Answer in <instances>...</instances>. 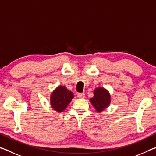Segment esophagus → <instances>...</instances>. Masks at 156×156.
Instances as JSON below:
<instances>
[{
	"instance_id": "obj_1",
	"label": "esophagus",
	"mask_w": 156,
	"mask_h": 156,
	"mask_svg": "<svg viewBox=\"0 0 156 156\" xmlns=\"http://www.w3.org/2000/svg\"><path fill=\"white\" fill-rule=\"evenodd\" d=\"M77 96L78 98H83L85 96V93L84 92H81V93H78L77 94Z\"/></svg>"
}]
</instances>
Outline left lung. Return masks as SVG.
<instances>
[{
	"label": "left lung",
	"mask_w": 156,
	"mask_h": 156,
	"mask_svg": "<svg viewBox=\"0 0 156 156\" xmlns=\"http://www.w3.org/2000/svg\"><path fill=\"white\" fill-rule=\"evenodd\" d=\"M90 102L98 112H101L110 105L111 96L106 89L97 87L94 91V96L91 98Z\"/></svg>",
	"instance_id": "8db88e82"
}]
</instances>
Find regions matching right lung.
I'll list each match as a JSON object with an SVG mask.
<instances>
[{
	"instance_id": "1",
	"label": "right lung",
	"mask_w": 156,
	"mask_h": 156,
	"mask_svg": "<svg viewBox=\"0 0 156 156\" xmlns=\"http://www.w3.org/2000/svg\"><path fill=\"white\" fill-rule=\"evenodd\" d=\"M73 92L68 90L65 86H58L51 94V106L56 112H63L73 99Z\"/></svg>"
}]
</instances>
